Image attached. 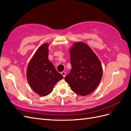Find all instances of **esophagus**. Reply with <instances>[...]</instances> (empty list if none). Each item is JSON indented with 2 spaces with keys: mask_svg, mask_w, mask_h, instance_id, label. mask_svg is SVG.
Instances as JSON below:
<instances>
[{
  "mask_svg": "<svg viewBox=\"0 0 131 131\" xmlns=\"http://www.w3.org/2000/svg\"><path fill=\"white\" fill-rule=\"evenodd\" d=\"M61 74L63 75V77H65L66 75V72H61Z\"/></svg>",
  "mask_w": 131,
  "mask_h": 131,
  "instance_id": "obj_1",
  "label": "esophagus"
}]
</instances>
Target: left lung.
Wrapping results in <instances>:
<instances>
[{
    "label": "left lung",
    "mask_w": 131,
    "mask_h": 131,
    "mask_svg": "<svg viewBox=\"0 0 131 131\" xmlns=\"http://www.w3.org/2000/svg\"><path fill=\"white\" fill-rule=\"evenodd\" d=\"M72 69L65 80L72 90L80 96L91 94L102 79L103 69L97 55L86 43L75 42L69 49Z\"/></svg>",
    "instance_id": "8db88e82"
}]
</instances>
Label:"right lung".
<instances>
[{"label": "right lung", "mask_w": 131, "mask_h": 131, "mask_svg": "<svg viewBox=\"0 0 131 131\" xmlns=\"http://www.w3.org/2000/svg\"><path fill=\"white\" fill-rule=\"evenodd\" d=\"M49 43H44L39 47L27 69V81L30 87L42 97L49 94L56 83L63 78L49 61Z\"/></svg>", "instance_id": "obj_1"}]
</instances>
